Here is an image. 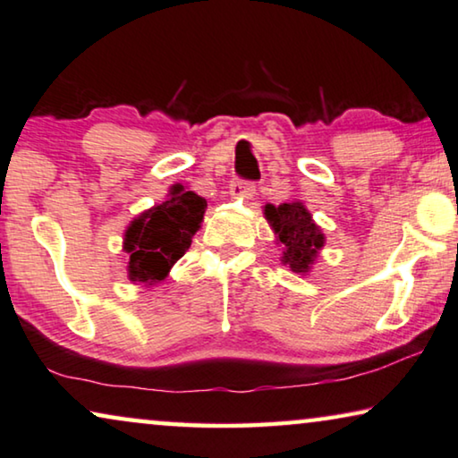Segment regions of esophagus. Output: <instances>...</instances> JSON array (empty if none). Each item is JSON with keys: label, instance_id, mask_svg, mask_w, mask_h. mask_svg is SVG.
Here are the masks:
<instances>
[{"label": "esophagus", "instance_id": "1", "mask_svg": "<svg viewBox=\"0 0 458 458\" xmlns=\"http://www.w3.org/2000/svg\"><path fill=\"white\" fill-rule=\"evenodd\" d=\"M229 194L233 198H240V200H248L256 194V185L251 182H242V180H233L229 185Z\"/></svg>", "mask_w": 458, "mask_h": 458}]
</instances>
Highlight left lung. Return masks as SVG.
<instances>
[{
    "label": "left lung",
    "instance_id": "left-lung-1",
    "mask_svg": "<svg viewBox=\"0 0 458 458\" xmlns=\"http://www.w3.org/2000/svg\"><path fill=\"white\" fill-rule=\"evenodd\" d=\"M264 216L273 229L276 243L283 245L281 262L289 267L291 273L308 275L327 237L316 225L306 204L301 200L283 202L278 207L267 204Z\"/></svg>",
    "mask_w": 458,
    "mask_h": 458
}]
</instances>
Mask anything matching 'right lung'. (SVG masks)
Instances as JSON below:
<instances>
[{"label":"right lung","mask_w":458,"mask_h":458,"mask_svg":"<svg viewBox=\"0 0 458 458\" xmlns=\"http://www.w3.org/2000/svg\"><path fill=\"white\" fill-rule=\"evenodd\" d=\"M207 200L182 183H174L163 202L144 210L128 225L123 250L130 254L128 278L150 287L167 278L200 229Z\"/></svg>","instance_id":"add662e5"}]
</instances>
